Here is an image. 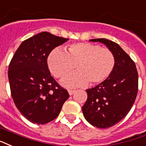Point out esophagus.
Wrapping results in <instances>:
<instances>
[{
	"label": "esophagus",
	"instance_id": "obj_1",
	"mask_svg": "<svg viewBox=\"0 0 146 146\" xmlns=\"http://www.w3.org/2000/svg\"><path fill=\"white\" fill-rule=\"evenodd\" d=\"M74 92H75L74 90H68V93L70 95H73V93H74Z\"/></svg>",
	"mask_w": 146,
	"mask_h": 146
}]
</instances>
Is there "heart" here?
<instances>
[{
  "label": "heart",
  "instance_id": "obj_1",
  "mask_svg": "<svg viewBox=\"0 0 146 146\" xmlns=\"http://www.w3.org/2000/svg\"><path fill=\"white\" fill-rule=\"evenodd\" d=\"M48 66L56 78H62L75 69L76 72L63 78L66 87L96 86L105 82L115 67V56L110 49L91 43H75L66 53L54 49L48 56Z\"/></svg>",
  "mask_w": 146,
  "mask_h": 146
}]
</instances>
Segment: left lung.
I'll return each instance as SVG.
<instances>
[{
    "label": "left lung",
    "instance_id": "obj_1",
    "mask_svg": "<svg viewBox=\"0 0 146 146\" xmlns=\"http://www.w3.org/2000/svg\"><path fill=\"white\" fill-rule=\"evenodd\" d=\"M106 45L115 56V67L103 83L86 90L87 100L82 107L84 117L93 126L110 128L127 115L138 93L139 76L135 62L119 44L107 39H93Z\"/></svg>",
    "mask_w": 146,
    "mask_h": 146
}]
</instances>
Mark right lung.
<instances>
[{"label": "right lung", "instance_id": "add662e5", "mask_svg": "<svg viewBox=\"0 0 146 146\" xmlns=\"http://www.w3.org/2000/svg\"><path fill=\"white\" fill-rule=\"evenodd\" d=\"M68 39L42 32L21 43L8 68L10 88L14 104L30 122L46 124L55 119L68 92L50 75L49 54Z\"/></svg>", "mask_w": 146, "mask_h": 146}]
</instances>
